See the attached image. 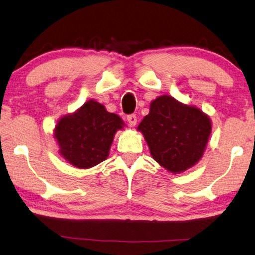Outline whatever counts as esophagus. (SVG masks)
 <instances>
[{
    "instance_id": "1",
    "label": "esophagus",
    "mask_w": 255,
    "mask_h": 255,
    "mask_svg": "<svg viewBox=\"0 0 255 255\" xmlns=\"http://www.w3.org/2000/svg\"><path fill=\"white\" fill-rule=\"evenodd\" d=\"M127 121H128L129 126L134 127V126H136V124H137V118H136L135 115H129L127 117Z\"/></svg>"
}]
</instances>
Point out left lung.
<instances>
[{"label": "left lung", "mask_w": 255, "mask_h": 255, "mask_svg": "<svg viewBox=\"0 0 255 255\" xmlns=\"http://www.w3.org/2000/svg\"><path fill=\"white\" fill-rule=\"evenodd\" d=\"M137 130L149 145L152 158L168 172L191 168L203 157L212 131L210 117L168 95L155 98Z\"/></svg>", "instance_id": "8db88e82"}]
</instances>
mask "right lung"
Here are the masks:
<instances>
[{
  "label": "right lung",
  "mask_w": 255,
  "mask_h": 255,
  "mask_svg": "<svg viewBox=\"0 0 255 255\" xmlns=\"http://www.w3.org/2000/svg\"><path fill=\"white\" fill-rule=\"evenodd\" d=\"M124 126L119 116L89 100L74 113L60 118L54 136L63 158L77 168L87 169L109 157L113 137Z\"/></svg>",
  "instance_id": "1"
}]
</instances>
